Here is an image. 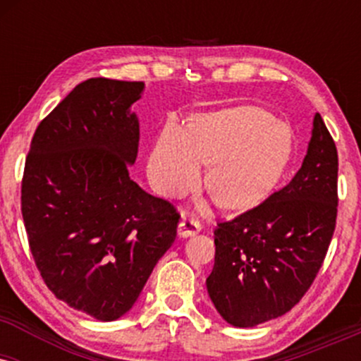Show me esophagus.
<instances>
[{"mask_svg":"<svg viewBox=\"0 0 361 361\" xmlns=\"http://www.w3.org/2000/svg\"><path fill=\"white\" fill-rule=\"evenodd\" d=\"M202 231V226L193 219H181L178 224V235L180 238H192V235L198 234Z\"/></svg>","mask_w":361,"mask_h":361,"instance_id":"1","label":"esophagus"}]
</instances>
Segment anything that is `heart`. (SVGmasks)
I'll return each mask as SVG.
<instances>
[{
  "label": "heart",
  "instance_id": "heart-1",
  "mask_svg": "<svg viewBox=\"0 0 361 361\" xmlns=\"http://www.w3.org/2000/svg\"><path fill=\"white\" fill-rule=\"evenodd\" d=\"M292 154V134L283 123L255 106L204 114L190 128L169 122L161 132L149 175L164 195L192 190L200 163L212 164L205 185L226 209L258 205L280 180Z\"/></svg>",
  "mask_w": 361,
  "mask_h": 361
}]
</instances>
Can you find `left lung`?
Masks as SVG:
<instances>
[{
    "label": "left lung",
    "instance_id": "8db88e82",
    "mask_svg": "<svg viewBox=\"0 0 361 361\" xmlns=\"http://www.w3.org/2000/svg\"><path fill=\"white\" fill-rule=\"evenodd\" d=\"M336 214V144L316 114L307 154L292 181L214 231L207 290L224 321L252 327L299 304L321 270Z\"/></svg>",
    "mask_w": 361,
    "mask_h": 361
}]
</instances>
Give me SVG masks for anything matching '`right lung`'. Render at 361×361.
Instances as JSON below:
<instances>
[{"label": "right lung", "mask_w": 361, "mask_h": 361, "mask_svg": "<svg viewBox=\"0 0 361 361\" xmlns=\"http://www.w3.org/2000/svg\"><path fill=\"white\" fill-rule=\"evenodd\" d=\"M142 91L140 81L80 82L39 123L25 161L22 215L37 268L57 299L98 321L132 309L180 221L128 176L139 147L130 106Z\"/></svg>", "instance_id": "1"}]
</instances>
